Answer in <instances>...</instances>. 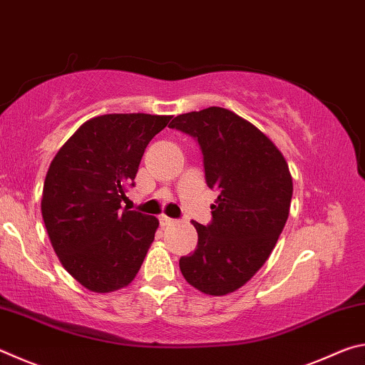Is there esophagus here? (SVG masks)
<instances>
[{"instance_id":"obj_1","label":"esophagus","mask_w":365,"mask_h":365,"mask_svg":"<svg viewBox=\"0 0 365 365\" xmlns=\"http://www.w3.org/2000/svg\"><path fill=\"white\" fill-rule=\"evenodd\" d=\"M159 222H160V225L163 227H168V225H172L174 224V219H170V217H168V215H160L159 217Z\"/></svg>"}]
</instances>
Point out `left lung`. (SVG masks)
<instances>
[{
	"instance_id": "1",
	"label": "left lung",
	"mask_w": 365,
	"mask_h": 365,
	"mask_svg": "<svg viewBox=\"0 0 365 365\" xmlns=\"http://www.w3.org/2000/svg\"><path fill=\"white\" fill-rule=\"evenodd\" d=\"M170 128L197 140L209 188L219 191L193 255L180 257L191 287L211 296L242 288L274 251L287 224L293 178L279 148L250 120L225 108L177 115Z\"/></svg>"
}]
</instances>
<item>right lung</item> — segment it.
Here are the masks:
<instances>
[{"instance_id": "obj_1", "label": "right lung", "mask_w": 365, "mask_h": 365, "mask_svg": "<svg viewBox=\"0 0 365 365\" xmlns=\"http://www.w3.org/2000/svg\"><path fill=\"white\" fill-rule=\"evenodd\" d=\"M172 115L91 117L49 164L41 215L59 262L80 285L110 293L137 277L159 220L123 209L146 146Z\"/></svg>"}]
</instances>
